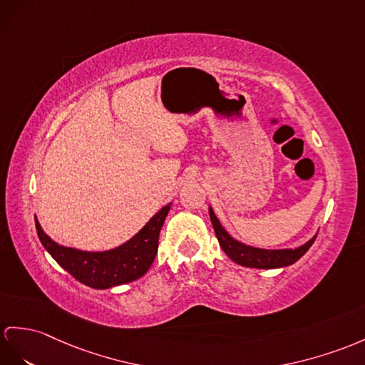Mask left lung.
<instances>
[{"label":"left lung","mask_w":365,"mask_h":365,"mask_svg":"<svg viewBox=\"0 0 365 365\" xmlns=\"http://www.w3.org/2000/svg\"><path fill=\"white\" fill-rule=\"evenodd\" d=\"M209 215L213 230H215L220 246L223 247V251L229 257L230 260L246 266V268H257V269H275L283 268V266H289L296 263L302 255H304L311 245L314 243L317 235H314L305 245H302L296 250H260V247L247 246L242 242H238L234 237L227 234V230L221 226L220 220L217 218L215 212L209 207Z\"/></svg>","instance_id":"left-lung-1"}]
</instances>
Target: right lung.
<instances>
[{"mask_svg":"<svg viewBox=\"0 0 365 365\" xmlns=\"http://www.w3.org/2000/svg\"><path fill=\"white\" fill-rule=\"evenodd\" d=\"M170 206L172 202L155 213L148 223L127 243L103 252H88L60 246L43 232L37 220H35V227L44 250L61 268L86 287L106 289L138 280L150 269L158 254L159 232Z\"/></svg>","mask_w":365,"mask_h":365,"instance_id":"1","label":"right lung"}]
</instances>
